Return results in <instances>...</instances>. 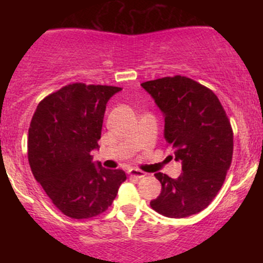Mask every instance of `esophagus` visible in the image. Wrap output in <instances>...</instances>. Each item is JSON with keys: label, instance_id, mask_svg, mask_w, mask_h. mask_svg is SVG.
I'll return each instance as SVG.
<instances>
[{"label": "esophagus", "instance_id": "obj_1", "mask_svg": "<svg viewBox=\"0 0 263 263\" xmlns=\"http://www.w3.org/2000/svg\"><path fill=\"white\" fill-rule=\"evenodd\" d=\"M129 176L131 177H134V178H142V177H145V172H142V171H140V169H136V168H132V169H129Z\"/></svg>", "mask_w": 263, "mask_h": 263}]
</instances>
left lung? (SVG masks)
<instances>
[{
  "instance_id": "8db88e82",
  "label": "left lung",
  "mask_w": 263,
  "mask_h": 263,
  "mask_svg": "<svg viewBox=\"0 0 263 263\" xmlns=\"http://www.w3.org/2000/svg\"><path fill=\"white\" fill-rule=\"evenodd\" d=\"M164 117V137L181 161L177 179L156 173L161 192L150 206L166 217H187L210 205L233 158V131L224 108L210 89L184 78L142 82Z\"/></svg>"
}]
</instances>
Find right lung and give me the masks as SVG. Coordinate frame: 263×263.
Wrapping results in <instances>:
<instances>
[{
  "label": "right lung",
  "instance_id": "1",
  "mask_svg": "<svg viewBox=\"0 0 263 263\" xmlns=\"http://www.w3.org/2000/svg\"><path fill=\"white\" fill-rule=\"evenodd\" d=\"M121 87L71 84L36 107L28 137V158L35 179L55 208L72 219L104 213L126 181L121 169L92 161L102 136L107 103Z\"/></svg>",
  "mask_w": 263,
  "mask_h": 263
}]
</instances>
